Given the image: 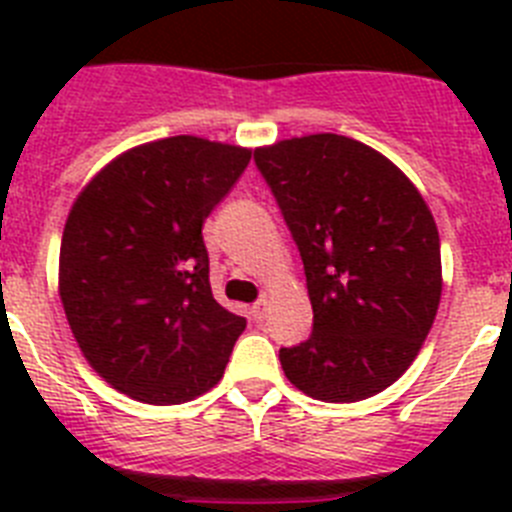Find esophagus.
<instances>
[{"label": "esophagus", "instance_id": "34e87169", "mask_svg": "<svg viewBox=\"0 0 512 512\" xmlns=\"http://www.w3.org/2000/svg\"><path fill=\"white\" fill-rule=\"evenodd\" d=\"M266 307H269V295H261L259 300L253 302V318L256 320H264V315H266Z\"/></svg>", "mask_w": 512, "mask_h": 512}]
</instances>
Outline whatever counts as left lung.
<instances>
[{"label":"left lung","mask_w":512,"mask_h":512,"mask_svg":"<svg viewBox=\"0 0 512 512\" xmlns=\"http://www.w3.org/2000/svg\"><path fill=\"white\" fill-rule=\"evenodd\" d=\"M292 230L312 305L305 343L279 351L307 397L359 402L418 356L441 302L431 210L390 158L336 133L253 151Z\"/></svg>","instance_id":"8db88e82"}]
</instances>
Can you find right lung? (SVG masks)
Masks as SVG:
<instances>
[{"label":"right lung","mask_w":512,"mask_h":512,"mask_svg":"<svg viewBox=\"0 0 512 512\" xmlns=\"http://www.w3.org/2000/svg\"><path fill=\"white\" fill-rule=\"evenodd\" d=\"M251 151L174 135L120 153L81 189L58 295L81 354L117 392L182 405L223 379L246 318L212 297L202 223Z\"/></svg>","instance_id":"obj_1"}]
</instances>
